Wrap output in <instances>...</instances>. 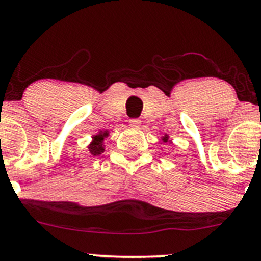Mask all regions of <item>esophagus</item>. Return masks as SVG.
I'll return each mask as SVG.
<instances>
[{
	"mask_svg": "<svg viewBox=\"0 0 261 261\" xmlns=\"http://www.w3.org/2000/svg\"><path fill=\"white\" fill-rule=\"evenodd\" d=\"M128 125H130V127L137 128V127H140L141 120H139V119H131V120L128 121Z\"/></svg>",
	"mask_w": 261,
	"mask_h": 261,
	"instance_id": "1",
	"label": "esophagus"
}]
</instances>
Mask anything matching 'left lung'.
I'll return each mask as SVG.
<instances>
[{"label":"left lung","instance_id":"8db88e82","mask_svg":"<svg viewBox=\"0 0 261 261\" xmlns=\"http://www.w3.org/2000/svg\"><path fill=\"white\" fill-rule=\"evenodd\" d=\"M162 141H163V143H172V140L169 139L168 135H164V136H162Z\"/></svg>","mask_w":261,"mask_h":261}]
</instances>
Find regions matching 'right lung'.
Here are the masks:
<instances>
[{
  "mask_svg": "<svg viewBox=\"0 0 261 261\" xmlns=\"http://www.w3.org/2000/svg\"><path fill=\"white\" fill-rule=\"evenodd\" d=\"M109 136V131L108 130H100L97 135H93L92 136V142L88 145V151L89 153L94 157L103 153L106 151V146H104V140Z\"/></svg>",
  "mask_w": 261,
  "mask_h": 261,
  "instance_id": "add662e5",
  "label": "right lung"
}]
</instances>
